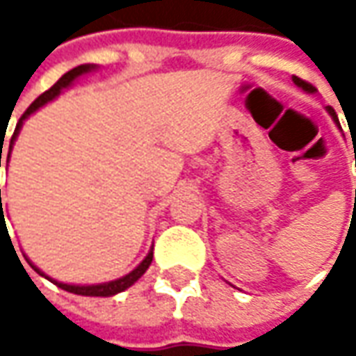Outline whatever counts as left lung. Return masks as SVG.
Listing matches in <instances>:
<instances>
[{
	"mask_svg": "<svg viewBox=\"0 0 356 356\" xmlns=\"http://www.w3.org/2000/svg\"><path fill=\"white\" fill-rule=\"evenodd\" d=\"M293 83L297 85V87H301L303 90H307V92H315V90H317L315 87H313V85H311V83L303 81V79H299V76H293ZM327 111H329V115H331V117H333V120H335L337 124H339V117H337L335 111H333L331 106H327ZM339 127H341V124H339ZM355 160H356V156H355Z\"/></svg>",
	"mask_w": 356,
	"mask_h": 356,
	"instance_id": "8db88e82",
	"label": "left lung"
}]
</instances>
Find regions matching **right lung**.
Returning a JSON list of instances; mask_svg holds the SVG:
<instances>
[{
    "instance_id": "add662e5",
    "label": "right lung",
    "mask_w": 356,
    "mask_h": 356,
    "mask_svg": "<svg viewBox=\"0 0 356 356\" xmlns=\"http://www.w3.org/2000/svg\"><path fill=\"white\" fill-rule=\"evenodd\" d=\"M97 67L95 65H79V67H75V69H71L69 73H65V75L51 87L49 90H45L41 97H37L33 103L29 104V108L23 113V117L19 118V122H17V127H15V132H13V136H11V143H9V152H11V148H13V143H15V138H17V134H19L21 127H23V120L29 117V115H33L37 108H41L43 104H47L49 101H53L55 97H59V92H61L63 89H67V87H71L73 85V81L75 79H79L81 75H87V73H90V71H95ZM3 148V146H1ZM7 160H9V154H7ZM0 166H1V150H0ZM0 208H1V190H0ZM3 210V208H1ZM1 218H3V212H1ZM6 220V218H3ZM1 220V222H3ZM27 264L33 267L35 271L39 273V275H45L39 267H35L29 259H27ZM150 264H152V250L148 252V255L144 257L143 261H140V266L134 267L130 273H127L124 277H118V280L115 281H106V283H97V285H69V283H61V281H55L51 280V277H47V280H51V283H55L57 287H61V289H65V291H69V293H75V295H87V297H111V295H117L120 293V291H124V289H129L130 285H134L136 281L140 280L144 275V271L150 267Z\"/></svg>"
}]
</instances>
